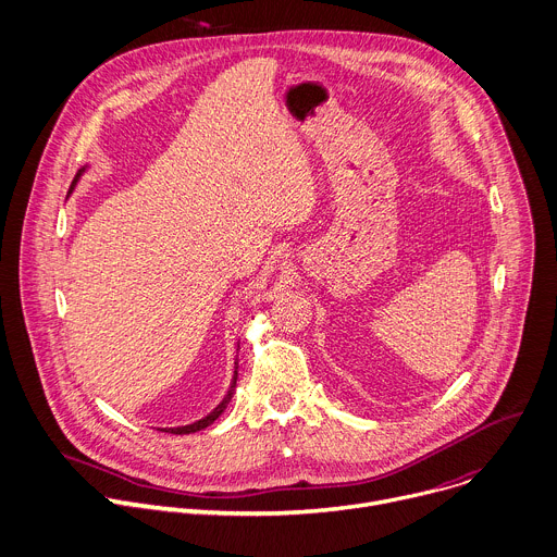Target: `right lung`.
I'll use <instances>...</instances> for the list:
<instances>
[{
	"label": "right lung",
	"instance_id": "obj_1",
	"mask_svg": "<svg viewBox=\"0 0 557 557\" xmlns=\"http://www.w3.org/2000/svg\"><path fill=\"white\" fill-rule=\"evenodd\" d=\"M85 173V166L76 173V177H74V182H72V186H70V193L74 190V186H76V182H78V177ZM237 364V362H235ZM237 369L239 367H235V377H233V384H231V388H228V393H226V397L219 401V406L212 410V412H208L203 419H199V421H195V423H188V425H180V428H164V432H171V434H190V432H197V430H203L206 425H210L221 412L226 410V406H228V401L233 399V393H235V386H237Z\"/></svg>",
	"mask_w": 557,
	"mask_h": 557
}]
</instances>
